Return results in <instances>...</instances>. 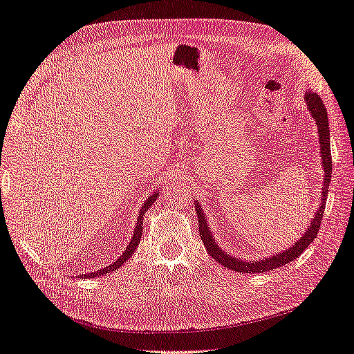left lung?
I'll return each instance as SVG.
<instances>
[{
    "instance_id": "left-lung-1",
    "label": "left lung",
    "mask_w": 354,
    "mask_h": 354,
    "mask_svg": "<svg viewBox=\"0 0 354 354\" xmlns=\"http://www.w3.org/2000/svg\"><path fill=\"white\" fill-rule=\"evenodd\" d=\"M304 100L307 103V109L310 115L313 116V120L317 127V133H319V143H320V156H322V167H324V187H322V196H320V203L319 208L315 212V217L312 223L308 224L307 230L304 234L299 238L291 248H288L282 252H277L272 257H267V259H263L260 261H243L233 259L232 255L227 252H224L220 246L216 242V238L212 236L211 230L208 229L207 218L203 216V211L199 205V202L195 201V209L198 214V221H199V234L201 239L205 245V248L208 254L212 257L214 260L218 261L221 266H226L227 269L234 270V272H241V273H263V272H269L276 269V267H282L288 263L294 261L298 259L299 255L303 254L306 248H308V245L312 243L316 238V234L319 233L320 223H322L324 217V211L326 205V196H328V187L330 183V174H332V158H330V143H329V122H328V112L322 99L319 97V94L313 91H306L304 94Z\"/></svg>"
}]
</instances>
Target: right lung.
Masks as SVG:
<instances>
[{
	"mask_svg": "<svg viewBox=\"0 0 354 354\" xmlns=\"http://www.w3.org/2000/svg\"><path fill=\"white\" fill-rule=\"evenodd\" d=\"M159 195H160L159 192H158V190H155L153 194L145 201V203H143L142 208H140V214H138V218H137V223H136V229H134V233H133V238H131L130 243L127 245V248H125V251L121 254V257H118V260H115V261H113L112 264H109V266H106L104 269L97 270V272H91V273H87V274H80V277H84V279H87V277H94V276H103V274H108V273H111V272H115V270L120 269V267H121V266H122L128 259H130V257L134 254L136 248L138 246V242H140V239H142V233H143V217H145V212L153 205V202H156V199L159 198Z\"/></svg>",
	"mask_w": 354,
	"mask_h": 354,
	"instance_id": "obj_1",
	"label": "right lung"
}]
</instances>
